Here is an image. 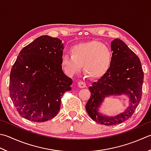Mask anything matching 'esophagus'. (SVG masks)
<instances>
[{
    "mask_svg": "<svg viewBox=\"0 0 151 151\" xmlns=\"http://www.w3.org/2000/svg\"><path fill=\"white\" fill-rule=\"evenodd\" d=\"M78 86L79 88H84L86 87V83L83 81H79L78 82Z\"/></svg>",
    "mask_w": 151,
    "mask_h": 151,
    "instance_id": "esophagus-1",
    "label": "esophagus"
}]
</instances>
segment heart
I'll use <instances>...</instances> for the list:
<instances>
[{
    "mask_svg": "<svg viewBox=\"0 0 151 151\" xmlns=\"http://www.w3.org/2000/svg\"><path fill=\"white\" fill-rule=\"evenodd\" d=\"M112 61V52L107 46L98 41H90L74 45L71 55L64 54L61 65L67 75L72 76L81 71L82 65L91 78L102 76L107 71Z\"/></svg>",
    "mask_w": 151,
    "mask_h": 151,
    "instance_id": "1",
    "label": "heart"
}]
</instances>
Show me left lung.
<instances>
[{"label":"left lung","mask_w":151,"mask_h":151,"mask_svg":"<svg viewBox=\"0 0 151 151\" xmlns=\"http://www.w3.org/2000/svg\"><path fill=\"white\" fill-rule=\"evenodd\" d=\"M112 61L108 70L89 88L90 98L86 110L93 120L105 126L117 124L129 119L134 113L142 96L144 73L137 55L119 38L111 42ZM126 95L129 104L123 113L108 116L99 109L109 96Z\"/></svg>","instance_id":"1"}]
</instances>
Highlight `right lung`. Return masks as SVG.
I'll return each instance as SVG.
<instances>
[{"label":"right lung","mask_w":151,"mask_h":151,"mask_svg":"<svg viewBox=\"0 0 151 151\" xmlns=\"http://www.w3.org/2000/svg\"><path fill=\"white\" fill-rule=\"evenodd\" d=\"M63 44L48 35L37 38L21 50L12 68L10 96L24 119L45 122L60 109L64 93L71 90L72 79L61 65Z\"/></svg>","instance_id":"add662e5"}]
</instances>
